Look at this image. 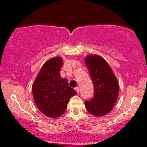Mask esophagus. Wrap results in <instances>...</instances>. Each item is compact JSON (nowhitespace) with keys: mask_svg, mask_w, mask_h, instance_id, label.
Returning a JSON list of instances; mask_svg holds the SVG:
<instances>
[{"mask_svg":"<svg viewBox=\"0 0 147 147\" xmlns=\"http://www.w3.org/2000/svg\"><path fill=\"white\" fill-rule=\"evenodd\" d=\"M74 89H75V90L76 91V92H77V93H79V88H78V86H76V87L74 88Z\"/></svg>","mask_w":147,"mask_h":147,"instance_id":"esophagus-1","label":"esophagus"}]
</instances>
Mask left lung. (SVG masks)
Wrapping results in <instances>:
<instances>
[{"mask_svg": "<svg viewBox=\"0 0 147 147\" xmlns=\"http://www.w3.org/2000/svg\"><path fill=\"white\" fill-rule=\"evenodd\" d=\"M85 63L94 85V96L85 100L86 110L96 117H102L111 112L119 92V86L114 73L107 62L98 55H89Z\"/></svg>", "mask_w": 147, "mask_h": 147, "instance_id": "8db88e82", "label": "left lung"}]
</instances>
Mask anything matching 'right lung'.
Listing matches in <instances>:
<instances>
[{
    "label": "right lung",
    "instance_id": "right-lung-1",
    "mask_svg": "<svg viewBox=\"0 0 147 147\" xmlns=\"http://www.w3.org/2000/svg\"><path fill=\"white\" fill-rule=\"evenodd\" d=\"M63 65L61 57L49 59L41 68L34 83L32 95L34 102L43 114L57 118L65 112L70 98L76 95L67 78H63L60 70Z\"/></svg>",
    "mask_w": 147,
    "mask_h": 147
}]
</instances>
